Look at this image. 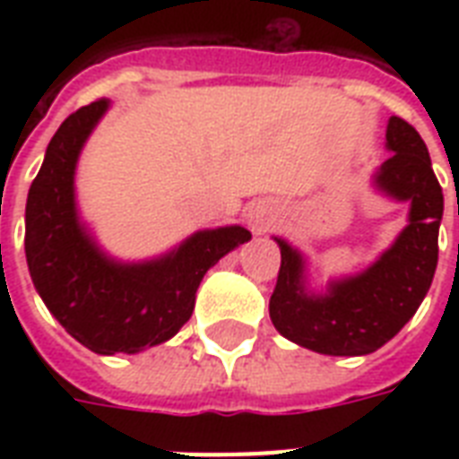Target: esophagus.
<instances>
[{"label": "esophagus", "mask_w": 459, "mask_h": 459, "mask_svg": "<svg viewBox=\"0 0 459 459\" xmlns=\"http://www.w3.org/2000/svg\"><path fill=\"white\" fill-rule=\"evenodd\" d=\"M250 226L255 233H259V236H262V233H266V230H269L272 221H269V216H266L264 212H255V214L250 216Z\"/></svg>", "instance_id": "34e87169"}]
</instances>
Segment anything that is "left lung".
Here are the masks:
<instances>
[{"mask_svg": "<svg viewBox=\"0 0 459 459\" xmlns=\"http://www.w3.org/2000/svg\"><path fill=\"white\" fill-rule=\"evenodd\" d=\"M391 157L374 173L384 195L410 204L407 226L395 243L355 276L328 283L326 293L307 288L305 257L281 238L279 281L269 316L283 338L335 357L369 355L391 341L420 309L438 264L443 190L424 140L400 117L388 118Z\"/></svg>", "mask_w": 459, "mask_h": 459, "instance_id": "obj_1", "label": "left lung"}]
</instances>
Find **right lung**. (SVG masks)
Masks as SVG:
<instances>
[{
	"label": "right lung",
	"mask_w": 459,
	"mask_h": 459,
	"mask_svg": "<svg viewBox=\"0 0 459 459\" xmlns=\"http://www.w3.org/2000/svg\"><path fill=\"white\" fill-rule=\"evenodd\" d=\"M109 102L82 107L59 126L28 190L25 259L54 319L97 355L140 352L178 333L212 266L247 243L243 226L197 230L147 262H118L90 236L75 204V164Z\"/></svg>",
	"instance_id": "add662e5"
}]
</instances>
